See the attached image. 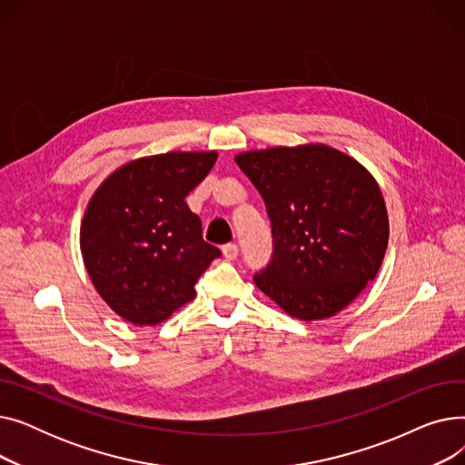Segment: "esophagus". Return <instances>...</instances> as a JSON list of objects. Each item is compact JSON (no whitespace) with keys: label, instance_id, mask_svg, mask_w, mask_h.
Here are the masks:
<instances>
[{"label":"esophagus","instance_id":"obj_1","mask_svg":"<svg viewBox=\"0 0 465 465\" xmlns=\"http://www.w3.org/2000/svg\"><path fill=\"white\" fill-rule=\"evenodd\" d=\"M223 254L226 260H235L239 256V247L235 245V242H228V245L223 247Z\"/></svg>","mask_w":465,"mask_h":465}]
</instances>
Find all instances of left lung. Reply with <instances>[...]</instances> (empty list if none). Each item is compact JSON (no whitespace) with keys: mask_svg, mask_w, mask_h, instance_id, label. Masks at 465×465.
Returning a JSON list of instances; mask_svg holds the SVG:
<instances>
[{"mask_svg":"<svg viewBox=\"0 0 465 465\" xmlns=\"http://www.w3.org/2000/svg\"><path fill=\"white\" fill-rule=\"evenodd\" d=\"M265 202L273 254L256 286L300 321L345 309L371 282L388 245L381 188L326 144L275 146L235 158Z\"/></svg>","mask_w":465,"mask_h":465,"instance_id":"8db88e82","label":"left lung"}]
</instances>
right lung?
Instances as JSON below:
<instances>
[{
    "label": "right lung",
    "instance_id": "right-lung-1",
    "mask_svg": "<svg viewBox=\"0 0 465 465\" xmlns=\"http://www.w3.org/2000/svg\"><path fill=\"white\" fill-rule=\"evenodd\" d=\"M216 153L134 160L95 190L81 224L86 272L105 303L137 326H154L193 300V284L220 252L184 198Z\"/></svg>",
    "mask_w": 465,
    "mask_h": 465
}]
</instances>
